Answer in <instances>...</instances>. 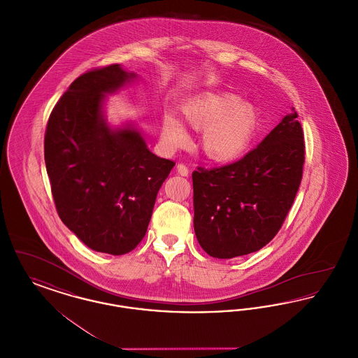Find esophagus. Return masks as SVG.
I'll return each mask as SVG.
<instances>
[{
  "label": "esophagus",
  "mask_w": 358,
  "mask_h": 358,
  "mask_svg": "<svg viewBox=\"0 0 358 358\" xmlns=\"http://www.w3.org/2000/svg\"><path fill=\"white\" fill-rule=\"evenodd\" d=\"M177 173H178L180 176H182V177H187V174H189V169H187V165L178 164V165H177Z\"/></svg>",
  "instance_id": "esophagus-1"
}]
</instances>
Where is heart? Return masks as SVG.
Segmentation results:
<instances>
[{
    "instance_id": "b5f03b06",
    "label": "heart",
    "mask_w": 358,
    "mask_h": 358,
    "mask_svg": "<svg viewBox=\"0 0 358 358\" xmlns=\"http://www.w3.org/2000/svg\"><path fill=\"white\" fill-rule=\"evenodd\" d=\"M181 113L187 124L203 130L200 149L213 162H231L248 148L257 126L256 108L229 92H204L182 103ZM162 142L168 150L189 145L190 134L184 122L165 113L161 122Z\"/></svg>"
}]
</instances>
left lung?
<instances>
[{
	"label": "left lung",
	"instance_id": "obj_1",
	"mask_svg": "<svg viewBox=\"0 0 358 358\" xmlns=\"http://www.w3.org/2000/svg\"><path fill=\"white\" fill-rule=\"evenodd\" d=\"M294 111L257 148L222 168L193 171L194 232L208 255L256 252L282 228L301 185L303 130Z\"/></svg>",
	"mask_w": 358,
	"mask_h": 358
}]
</instances>
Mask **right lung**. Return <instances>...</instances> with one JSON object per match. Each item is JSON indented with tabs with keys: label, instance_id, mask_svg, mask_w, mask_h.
Instances as JSON below:
<instances>
[{
	"label": "right lung",
	"instance_id": "obj_1",
	"mask_svg": "<svg viewBox=\"0 0 358 358\" xmlns=\"http://www.w3.org/2000/svg\"><path fill=\"white\" fill-rule=\"evenodd\" d=\"M136 79L120 64L80 75L52 110L44 158L56 210L96 252L123 255L146 235L159 187L173 166L127 124L111 129L104 95Z\"/></svg>",
	"mask_w": 358,
	"mask_h": 358
}]
</instances>
